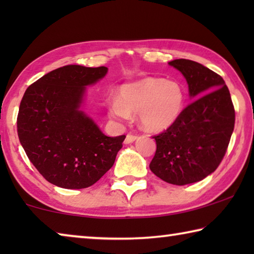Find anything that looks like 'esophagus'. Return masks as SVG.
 Returning a JSON list of instances; mask_svg holds the SVG:
<instances>
[{"mask_svg": "<svg viewBox=\"0 0 254 254\" xmlns=\"http://www.w3.org/2000/svg\"><path fill=\"white\" fill-rule=\"evenodd\" d=\"M136 135H133V134H127L126 136V140H124V143L126 144H130L132 142H134V141L136 140Z\"/></svg>", "mask_w": 254, "mask_h": 254, "instance_id": "esophagus-1", "label": "esophagus"}]
</instances>
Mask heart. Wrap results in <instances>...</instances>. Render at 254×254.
I'll list each match as a JSON object with an SVG mask.
<instances>
[{"label": "heart", "mask_w": 254, "mask_h": 254, "mask_svg": "<svg viewBox=\"0 0 254 254\" xmlns=\"http://www.w3.org/2000/svg\"><path fill=\"white\" fill-rule=\"evenodd\" d=\"M185 103L186 93L178 81L145 77L123 85L119 98L107 102V111L111 118L121 121H127L131 114H137L144 130L161 132L178 121Z\"/></svg>", "instance_id": "1"}]
</instances>
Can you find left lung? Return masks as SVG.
Listing matches in <instances>:
<instances>
[{"label":"left lung","mask_w":254,"mask_h":254,"mask_svg":"<svg viewBox=\"0 0 254 254\" xmlns=\"http://www.w3.org/2000/svg\"><path fill=\"white\" fill-rule=\"evenodd\" d=\"M168 64L184 75L189 96L195 101L174 126L153 136L157 150L149 167L163 182L183 186L216 170L234 130L235 112L220 75L188 59Z\"/></svg>","instance_id":"left-lung-1"}]
</instances>
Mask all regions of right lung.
<instances>
[{"label": "right lung", "instance_id": "obj_1", "mask_svg": "<svg viewBox=\"0 0 254 254\" xmlns=\"http://www.w3.org/2000/svg\"><path fill=\"white\" fill-rule=\"evenodd\" d=\"M107 67L68 65L30 85L20 103L18 135L29 160L55 186L87 188L114 165L126 135L107 136L80 110L86 87Z\"/></svg>", "mask_w": 254, "mask_h": 254}]
</instances>
